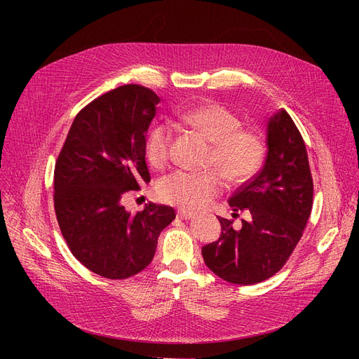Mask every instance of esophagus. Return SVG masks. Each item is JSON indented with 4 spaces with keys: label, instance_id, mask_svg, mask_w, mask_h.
<instances>
[{
    "label": "esophagus",
    "instance_id": "obj_1",
    "mask_svg": "<svg viewBox=\"0 0 359 359\" xmlns=\"http://www.w3.org/2000/svg\"><path fill=\"white\" fill-rule=\"evenodd\" d=\"M177 217H178V219H182V220H189V219H193V217H196V214L191 212V211H187V210H178Z\"/></svg>",
    "mask_w": 359,
    "mask_h": 359
}]
</instances>
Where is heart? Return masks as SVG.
<instances>
[{"label":"heart","instance_id":"b5f03b06","mask_svg":"<svg viewBox=\"0 0 359 359\" xmlns=\"http://www.w3.org/2000/svg\"><path fill=\"white\" fill-rule=\"evenodd\" d=\"M182 121L196 130L211 145L208 163L222 171L202 173L173 172L157 184L160 201L187 210H201L224 189V178L231 184L252 180L265 158L264 140L256 132L244 128L241 118L219 103H203L182 114ZM172 144L170 130L158 124L145 139V157L153 168L168 163Z\"/></svg>","mask_w":359,"mask_h":359}]
</instances>
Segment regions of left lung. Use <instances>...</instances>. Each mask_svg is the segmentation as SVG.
<instances>
[{"mask_svg": "<svg viewBox=\"0 0 359 359\" xmlns=\"http://www.w3.org/2000/svg\"><path fill=\"white\" fill-rule=\"evenodd\" d=\"M264 168L229 199L233 214L248 210L252 220L219 217L222 233L202 247L205 265L233 285H256L285 266L306 229L313 206V178L306 144L290 115L281 109L268 121Z\"/></svg>", "mask_w": 359, "mask_h": 359, "instance_id": "8db88e82", "label": "left lung"}]
</instances>
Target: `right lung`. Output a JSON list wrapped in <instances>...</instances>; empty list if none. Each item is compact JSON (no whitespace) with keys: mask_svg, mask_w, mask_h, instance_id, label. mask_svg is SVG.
<instances>
[{"mask_svg":"<svg viewBox=\"0 0 359 359\" xmlns=\"http://www.w3.org/2000/svg\"><path fill=\"white\" fill-rule=\"evenodd\" d=\"M158 95L128 83L104 93L74 116L53 170V206L72 255L93 273L124 280L154 257L172 206L148 203L130 214L124 194L149 182L145 136Z\"/></svg>","mask_w":359,"mask_h":359,"instance_id":"right-lung-1","label":"right lung"}]
</instances>
